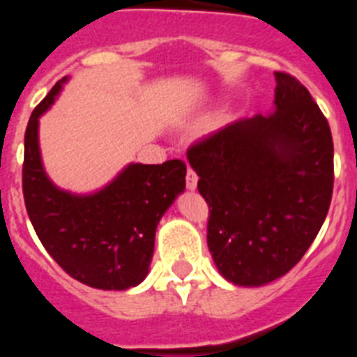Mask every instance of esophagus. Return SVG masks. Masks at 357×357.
I'll return each mask as SVG.
<instances>
[{"label":"esophagus","mask_w":357,"mask_h":357,"mask_svg":"<svg viewBox=\"0 0 357 357\" xmlns=\"http://www.w3.org/2000/svg\"><path fill=\"white\" fill-rule=\"evenodd\" d=\"M197 184H198V175L193 172V169L189 168L188 175H185V188H188L189 191H195V189H197Z\"/></svg>","instance_id":"34e87169"}]
</instances>
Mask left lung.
<instances>
[{
	"label": "left lung",
	"instance_id": "1",
	"mask_svg": "<svg viewBox=\"0 0 357 357\" xmlns=\"http://www.w3.org/2000/svg\"><path fill=\"white\" fill-rule=\"evenodd\" d=\"M275 110L239 119L188 150L209 204L207 245L229 282L263 286L288 273L331 206L329 123L301 82L275 73Z\"/></svg>",
	"mask_w": 357,
	"mask_h": 357
}]
</instances>
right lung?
<instances>
[{
  "label": "right lung",
  "instance_id": "right-lung-1",
  "mask_svg": "<svg viewBox=\"0 0 357 357\" xmlns=\"http://www.w3.org/2000/svg\"><path fill=\"white\" fill-rule=\"evenodd\" d=\"M62 78L36 107L24 134L23 195L30 222L59 266L82 284L128 289L150 272L159 220L185 188V164H128L96 193L59 189L44 172L39 118L53 105Z\"/></svg>",
  "mask_w": 357,
  "mask_h": 357
}]
</instances>
